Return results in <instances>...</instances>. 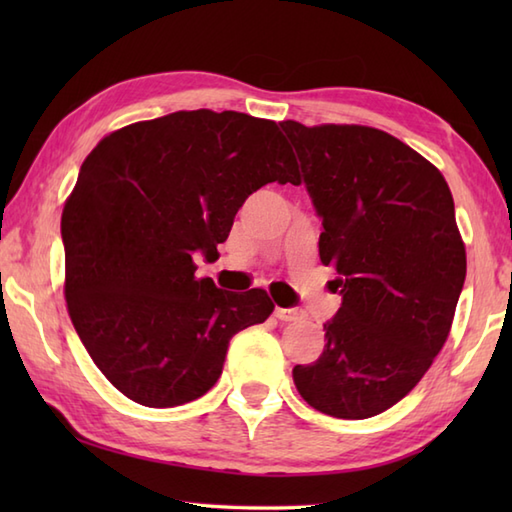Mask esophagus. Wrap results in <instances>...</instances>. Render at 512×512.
Here are the masks:
<instances>
[{
    "label": "esophagus",
    "instance_id": "esophagus-1",
    "mask_svg": "<svg viewBox=\"0 0 512 512\" xmlns=\"http://www.w3.org/2000/svg\"><path fill=\"white\" fill-rule=\"evenodd\" d=\"M275 317L284 323H292V321H301L306 314H303V310L299 308H277Z\"/></svg>",
    "mask_w": 512,
    "mask_h": 512
}]
</instances>
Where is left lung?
<instances>
[{
    "instance_id": "8db88e82",
    "label": "left lung",
    "mask_w": 512,
    "mask_h": 512,
    "mask_svg": "<svg viewBox=\"0 0 512 512\" xmlns=\"http://www.w3.org/2000/svg\"><path fill=\"white\" fill-rule=\"evenodd\" d=\"M279 125L321 217V262L336 266L343 297L323 325V354L292 378L317 411L372 418L420 383L449 336L466 277L453 195L429 160L380 129Z\"/></svg>"
}]
</instances>
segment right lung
<instances>
[{"label":"right lung","mask_w":512,"mask_h":512,"mask_svg":"<svg viewBox=\"0 0 512 512\" xmlns=\"http://www.w3.org/2000/svg\"><path fill=\"white\" fill-rule=\"evenodd\" d=\"M268 182L299 184L275 121L173 112L105 136L63 206L65 301L85 350L138 405L204 396L228 343L275 310L264 290H220L193 255L217 257L239 206Z\"/></svg>","instance_id":"add662e5"}]
</instances>
